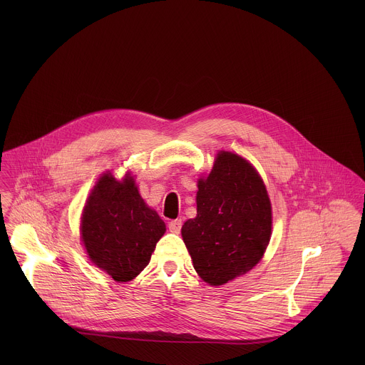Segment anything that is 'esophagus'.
Here are the masks:
<instances>
[{
  "instance_id": "1",
  "label": "esophagus",
  "mask_w": 365,
  "mask_h": 365,
  "mask_svg": "<svg viewBox=\"0 0 365 365\" xmlns=\"http://www.w3.org/2000/svg\"><path fill=\"white\" fill-rule=\"evenodd\" d=\"M181 227H182V220L181 219H175V220H171L168 223V229H170L171 233L178 235L181 232Z\"/></svg>"
}]
</instances>
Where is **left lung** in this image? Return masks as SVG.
I'll return each mask as SVG.
<instances>
[{
  "instance_id": "1",
  "label": "left lung",
  "mask_w": 365,
  "mask_h": 365,
  "mask_svg": "<svg viewBox=\"0 0 365 365\" xmlns=\"http://www.w3.org/2000/svg\"><path fill=\"white\" fill-rule=\"evenodd\" d=\"M181 233L195 271L210 285L250 271L271 236V204L255 167L220 152L207 180L198 181L197 217Z\"/></svg>"
}]
</instances>
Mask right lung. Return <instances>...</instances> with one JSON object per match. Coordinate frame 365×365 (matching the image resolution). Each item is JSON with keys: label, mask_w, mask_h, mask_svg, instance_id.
<instances>
[{"label": "right lung", "mask_w": 365, "mask_h": 365, "mask_svg": "<svg viewBox=\"0 0 365 365\" xmlns=\"http://www.w3.org/2000/svg\"><path fill=\"white\" fill-rule=\"evenodd\" d=\"M164 232V222L145 204L133 178L119 182L110 173L94 187L81 217L90 259L118 282L146 268Z\"/></svg>", "instance_id": "1"}]
</instances>
